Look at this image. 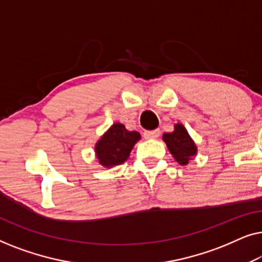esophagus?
I'll return each instance as SVG.
<instances>
[{"label": "esophagus", "instance_id": "esophagus-1", "mask_svg": "<svg viewBox=\"0 0 262 262\" xmlns=\"http://www.w3.org/2000/svg\"><path fill=\"white\" fill-rule=\"evenodd\" d=\"M161 131L160 128H156V130H150V131H145L144 132V138L146 139H154L160 137Z\"/></svg>", "mask_w": 262, "mask_h": 262}]
</instances>
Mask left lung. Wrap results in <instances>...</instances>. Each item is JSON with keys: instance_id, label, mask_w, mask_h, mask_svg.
Segmentation results:
<instances>
[{"instance_id": "8db88e82", "label": "left lung", "mask_w": 262, "mask_h": 262, "mask_svg": "<svg viewBox=\"0 0 262 262\" xmlns=\"http://www.w3.org/2000/svg\"><path fill=\"white\" fill-rule=\"evenodd\" d=\"M163 141L171 155L181 166L188 164L196 155V145L182 124H175L174 131L163 135Z\"/></svg>"}]
</instances>
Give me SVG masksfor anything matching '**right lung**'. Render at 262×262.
I'll return each mask as SVG.
<instances>
[{
    "label": "right lung",
    "mask_w": 262,
    "mask_h": 262,
    "mask_svg": "<svg viewBox=\"0 0 262 262\" xmlns=\"http://www.w3.org/2000/svg\"><path fill=\"white\" fill-rule=\"evenodd\" d=\"M139 139L141 135L137 131H127L120 123L113 124L95 144L99 163L106 168L124 163Z\"/></svg>",
    "instance_id": "right-lung-1"
}]
</instances>
